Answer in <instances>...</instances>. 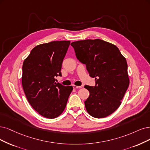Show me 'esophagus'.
<instances>
[{
  "instance_id": "34e87169",
  "label": "esophagus",
  "mask_w": 150,
  "mask_h": 150,
  "mask_svg": "<svg viewBox=\"0 0 150 150\" xmlns=\"http://www.w3.org/2000/svg\"><path fill=\"white\" fill-rule=\"evenodd\" d=\"M73 88H74V89H80V88H82V86H76V85H74Z\"/></svg>"
}]
</instances>
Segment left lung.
I'll return each mask as SVG.
<instances>
[{
    "label": "left lung",
    "instance_id": "left-lung-1",
    "mask_svg": "<svg viewBox=\"0 0 150 150\" xmlns=\"http://www.w3.org/2000/svg\"><path fill=\"white\" fill-rule=\"evenodd\" d=\"M76 58L86 65L95 85H85L90 96L85 101L93 117L103 118L120 106L129 85L127 63L118 47L103 40H86L71 43Z\"/></svg>",
    "mask_w": 150,
    "mask_h": 150
}]
</instances>
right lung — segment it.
Wrapping results in <instances>:
<instances>
[{
    "label": "right lung",
    "mask_w": 150,
    "mask_h": 150,
    "mask_svg": "<svg viewBox=\"0 0 150 150\" xmlns=\"http://www.w3.org/2000/svg\"><path fill=\"white\" fill-rule=\"evenodd\" d=\"M70 41H52L33 48L24 60L22 86L26 97L36 111L44 117L54 119L62 113L73 90L55 82L62 76L63 60Z\"/></svg>",
    "instance_id": "add662e5"
}]
</instances>
